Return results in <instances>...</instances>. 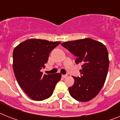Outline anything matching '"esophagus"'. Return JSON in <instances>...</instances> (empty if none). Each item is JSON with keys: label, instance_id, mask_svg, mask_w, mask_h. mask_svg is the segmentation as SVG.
Returning a JSON list of instances; mask_svg holds the SVG:
<instances>
[{"label": "esophagus", "instance_id": "1", "mask_svg": "<svg viewBox=\"0 0 120 120\" xmlns=\"http://www.w3.org/2000/svg\"><path fill=\"white\" fill-rule=\"evenodd\" d=\"M67 77V75H62V77L63 78V79H66Z\"/></svg>", "mask_w": 120, "mask_h": 120}]
</instances>
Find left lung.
I'll return each mask as SVG.
<instances>
[{
    "instance_id": "8db88e82",
    "label": "left lung",
    "mask_w": 120,
    "mask_h": 120,
    "mask_svg": "<svg viewBox=\"0 0 120 120\" xmlns=\"http://www.w3.org/2000/svg\"><path fill=\"white\" fill-rule=\"evenodd\" d=\"M61 45L77 57L75 62L81 64V77H74L69 93L77 101L87 102L99 93L106 80L109 67L107 49L100 41L90 38L66 41Z\"/></svg>"
}]
</instances>
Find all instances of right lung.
I'll return each instance as SVG.
<instances>
[{
	"label": "right lung",
	"instance_id": "right-lung-1",
	"mask_svg": "<svg viewBox=\"0 0 120 120\" xmlns=\"http://www.w3.org/2000/svg\"><path fill=\"white\" fill-rule=\"evenodd\" d=\"M60 41L30 38L16 46L13 53V69L18 83L30 99L43 101L51 96L61 74H43L41 68L49 53Z\"/></svg>",
	"mask_w": 120,
	"mask_h": 120
}]
</instances>
